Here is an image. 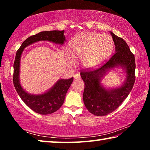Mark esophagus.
I'll return each mask as SVG.
<instances>
[{"label": "esophagus", "instance_id": "obj_1", "mask_svg": "<svg viewBox=\"0 0 150 150\" xmlns=\"http://www.w3.org/2000/svg\"><path fill=\"white\" fill-rule=\"evenodd\" d=\"M74 78H75V79H76V80H79L81 79V75L79 74V73H75V75H74Z\"/></svg>", "mask_w": 150, "mask_h": 150}]
</instances>
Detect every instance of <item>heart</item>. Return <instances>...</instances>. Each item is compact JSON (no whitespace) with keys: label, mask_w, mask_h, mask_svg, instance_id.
<instances>
[{"label":"heart","mask_w":150,"mask_h":150,"mask_svg":"<svg viewBox=\"0 0 150 150\" xmlns=\"http://www.w3.org/2000/svg\"><path fill=\"white\" fill-rule=\"evenodd\" d=\"M114 42L106 34L100 35L95 32H85L75 36L69 44L71 54H68L71 64L75 63V58L81 59L85 68L99 65L112 52Z\"/></svg>","instance_id":"b5f03b06"}]
</instances>
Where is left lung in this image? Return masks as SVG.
I'll return each instance as SVG.
<instances>
[{
	"mask_svg": "<svg viewBox=\"0 0 150 150\" xmlns=\"http://www.w3.org/2000/svg\"><path fill=\"white\" fill-rule=\"evenodd\" d=\"M110 33L116 52L101 67L88 68L81 72V78L85 82L83 102L91 113L99 116L112 112L122 103L132 89L136 79L134 55L122 38ZM116 66L126 69V82L119 88L106 90L100 85L101 77L106 70Z\"/></svg>",
	"mask_w": 150,
	"mask_h": 150,
	"instance_id": "8db88e82",
	"label": "left lung"
}]
</instances>
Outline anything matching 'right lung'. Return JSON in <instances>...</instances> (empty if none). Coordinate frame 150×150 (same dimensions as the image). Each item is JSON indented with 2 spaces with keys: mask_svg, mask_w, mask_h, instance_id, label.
<instances>
[{
  "mask_svg": "<svg viewBox=\"0 0 150 150\" xmlns=\"http://www.w3.org/2000/svg\"><path fill=\"white\" fill-rule=\"evenodd\" d=\"M64 30L44 31L32 35L22 43L17 50L14 62L13 83L18 94L29 108L40 115H49L61 108L65 100L66 93L73 81V77L69 79H60L47 93L40 95H30L25 91L20 84L19 72L20 57L24 49L33 43L47 40L56 44H63L65 40Z\"/></svg>",
  "mask_w": 150,
  "mask_h": 150,
  "instance_id": "obj_1",
  "label": "right lung"
}]
</instances>
